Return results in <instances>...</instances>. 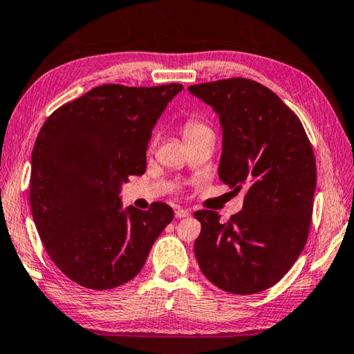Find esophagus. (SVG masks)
I'll return each mask as SVG.
<instances>
[{
  "label": "esophagus",
  "mask_w": 354,
  "mask_h": 354,
  "mask_svg": "<svg viewBox=\"0 0 354 354\" xmlns=\"http://www.w3.org/2000/svg\"><path fill=\"white\" fill-rule=\"evenodd\" d=\"M188 216H189V211H188V209L178 208V209L176 211V217H177V218H183V217H188Z\"/></svg>",
  "instance_id": "obj_1"
}]
</instances>
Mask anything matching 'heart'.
Here are the masks:
<instances>
[{
	"instance_id": "b5f03b06",
	"label": "heart",
	"mask_w": 354,
	"mask_h": 354,
	"mask_svg": "<svg viewBox=\"0 0 354 354\" xmlns=\"http://www.w3.org/2000/svg\"><path fill=\"white\" fill-rule=\"evenodd\" d=\"M206 131H211V129L205 123L198 122V120H194V118L188 120V122H186L185 126H183V136H185V138L186 137L197 136V134H200V132H206Z\"/></svg>"
}]
</instances>
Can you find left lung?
<instances>
[{
    "label": "left lung",
    "mask_w": 354,
    "mask_h": 354,
    "mask_svg": "<svg viewBox=\"0 0 354 354\" xmlns=\"http://www.w3.org/2000/svg\"><path fill=\"white\" fill-rule=\"evenodd\" d=\"M220 115L218 177L245 189L243 209L220 223L200 209L194 243L200 270L232 295H256L290 271L306 243L316 189V158L299 117L274 92L248 78L192 84Z\"/></svg>",
    "instance_id": "1"
}]
</instances>
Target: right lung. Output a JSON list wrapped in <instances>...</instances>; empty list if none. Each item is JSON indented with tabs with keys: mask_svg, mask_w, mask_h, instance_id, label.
Here are the masks:
<instances>
[{
	"mask_svg": "<svg viewBox=\"0 0 354 354\" xmlns=\"http://www.w3.org/2000/svg\"><path fill=\"white\" fill-rule=\"evenodd\" d=\"M182 84H103L59 106L32 151L30 209L44 250L71 281L111 290L134 279L174 218L169 205L122 209L120 188L146 171L158 117Z\"/></svg>",
	"mask_w": 354,
	"mask_h": 354,
	"instance_id": "obj_1",
	"label": "right lung"
}]
</instances>
